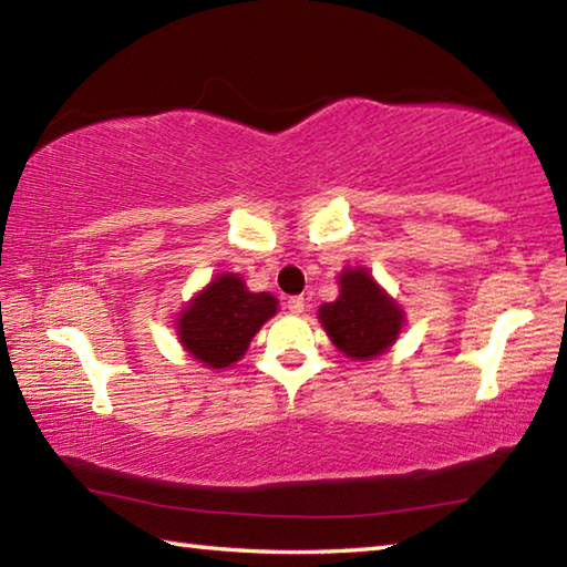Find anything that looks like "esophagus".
I'll use <instances>...</instances> for the list:
<instances>
[{
  "label": "esophagus",
  "instance_id": "obj_1",
  "mask_svg": "<svg viewBox=\"0 0 567 567\" xmlns=\"http://www.w3.org/2000/svg\"><path fill=\"white\" fill-rule=\"evenodd\" d=\"M287 310H290L292 315H302L305 312V297L302 295H295L287 300Z\"/></svg>",
  "mask_w": 567,
  "mask_h": 567
}]
</instances>
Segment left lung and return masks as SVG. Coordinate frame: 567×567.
I'll list each match as a JSON object with an SVG mask.
<instances>
[{
    "label": "left lung",
    "instance_id": "1",
    "mask_svg": "<svg viewBox=\"0 0 567 567\" xmlns=\"http://www.w3.org/2000/svg\"><path fill=\"white\" fill-rule=\"evenodd\" d=\"M340 297L320 307V322L350 358L368 360L385 352L402 328V310L364 270L340 277Z\"/></svg>",
    "mask_w": 567,
    "mask_h": 567
}]
</instances>
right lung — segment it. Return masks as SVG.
<instances>
[{
	"instance_id": "right-lung-1",
	"label": "right lung",
	"mask_w": 567,
	"mask_h": 567,
	"mask_svg": "<svg viewBox=\"0 0 567 567\" xmlns=\"http://www.w3.org/2000/svg\"><path fill=\"white\" fill-rule=\"evenodd\" d=\"M275 310L272 295L249 292L237 275H223L179 315V340L199 362L227 368L243 358L249 340Z\"/></svg>"
}]
</instances>
